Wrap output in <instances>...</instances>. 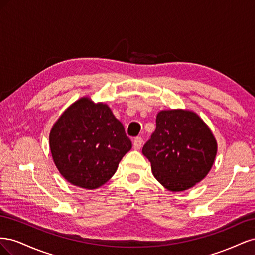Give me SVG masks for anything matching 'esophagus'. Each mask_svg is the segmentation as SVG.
<instances>
[{
    "label": "esophagus",
    "mask_w": 255,
    "mask_h": 255,
    "mask_svg": "<svg viewBox=\"0 0 255 255\" xmlns=\"http://www.w3.org/2000/svg\"><path fill=\"white\" fill-rule=\"evenodd\" d=\"M142 142H143V139L141 137H136L134 141H133V146L135 150H139L141 146H142Z\"/></svg>",
    "instance_id": "1"
}]
</instances>
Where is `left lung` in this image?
Masks as SVG:
<instances>
[{
	"mask_svg": "<svg viewBox=\"0 0 255 255\" xmlns=\"http://www.w3.org/2000/svg\"><path fill=\"white\" fill-rule=\"evenodd\" d=\"M153 175L165 188L183 191L210 172L217 154L212 130L191 111H160L156 128L142 148Z\"/></svg>",
	"mask_w": 255,
	"mask_h": 255,
	"instance_id": "left-lung-1",
	"label": "left lung"
}]
</instances>
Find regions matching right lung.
<instances>
[{"label":"right lung","mask_w":255,"mask_h":255,"mask_svg":"<svg viewBox=\"0 0 255 255\" xmlns=\"http://www.w3.org/2000/svg\"><path fill=\"white\" fill-rule=\"evenodd\" d=\"M58 171L75 186L96 189L109 181L132 142L107 104L84 97L60 116L50 132Z\"/></svg>","instance_id":"obj_1"}]
</instances>
